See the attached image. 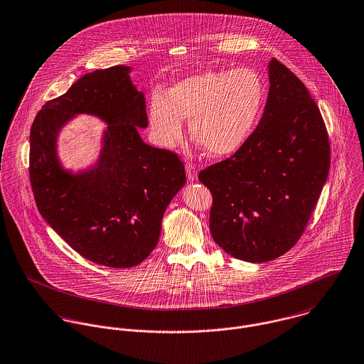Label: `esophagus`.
<instances>
[{
	"instance_id": "1",
	"label": "esophagus",
	"mask_w": 364,
	"mask_h": 364,
	"mask_svg": "<svg viewBox=\"0 0 364 364\" xmlns=\"http://www.w3.org/2000/svg\"><path fill=\"white\" fill-rule=\"evenodd\" d=\"M185 169H186V175H188V181H189V182H193V181L198 179V169H196V165H195V164L186 162Z\"/></svg>"
}]
</instances>
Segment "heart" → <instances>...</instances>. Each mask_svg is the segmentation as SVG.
<instances>
[{
  "label": "heart",
  "mask_w": 364,
  "mask_h": 364,
  "mask_svg": "<svg viewBox=\"0 0 364 364\" xmlns=\"http://www.w3.org/2000/svg\"><path fill=\"white\" fill-rule=\"evenodd\" d=\"M264 87L251 68L206 70L175 82L164 95L156 94L149 105V123L162 147H173L183 137L189 120L192 139L208 154L230 156L251 136Z\"/></svg>",
  "instance_id": "obj_1"
}]
</instances>
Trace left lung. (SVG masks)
Wrapping results in <instances>:
<instances>
[{
	"mask_svg": "<svg viewBox=\"0 0 364 364\" xmlns=\"http://www.w3.org/2000/svg\"><path fill=\"white\" fill-rule=\"evenodd\" d=\"M267 71L259 124L234 156L199 173L213 196V240L251 263L276 259L294 247L331 164L326 127L306 85L276 58Z\"/></svg>",
	"mask_w": 364,
	"mask_h": 364,
	"instance_id": "8db88e82",
	"label": "left lung"
}]
</instances>
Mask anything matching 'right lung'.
Wrapping results in <instances>:
<instances>
[{
	"instance_id": "add662e5",
	"label": "right lung",
	"mask_w": 364,
	"mask_h": 364,
	"mask_svg": "<svg viewBox=\"0 0 364 364\" xmlns=\"http://www.w3.org/2000/svg\"><path fill=\"white\" fill-rule=\"evenodd\" d=\"M130 67L85 74L49 101L31 129L29 175L39 213L81 257L109 267H132L156 247L161 221L186 182L178 156L146 144L144 94ZM77 114L107 123L96 164L74 173L58 158L60 129Z\"/></svg>"
}]
</instances>
